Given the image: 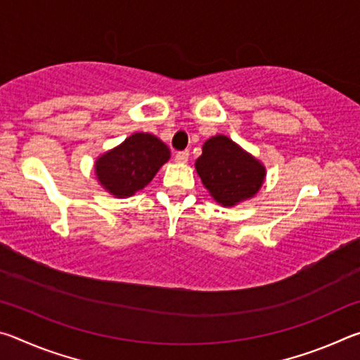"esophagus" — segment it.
<instances>
[{"instance_id": "obj_1", "label": "esophagus", "mask_w": 360, "mask_h": 360, "mask_svg": "<svg viewBox=\"0 0 360 360\" xmlns=\"http://www.w3.org/2000/svg\"><path fill=\"white\" fill-rule=\"evenodd\" d=\"M188 160V152L184 150V152H178V154L174 155V162L178 163H187Z\"/></svg>"}]
</instances>
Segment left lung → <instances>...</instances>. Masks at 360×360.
<instances>
[{"mask_svg": "<svg viewBox=\"0 0 360 360\" xmlns=\"http://www.w3.org/2000/svg\"><path fill=\"white\" fill-rule=\"evenodd\" d=\"M195 169L214 202L233 208L254 198L264 184L266 168L259 158L225 135L206 139Z\"/></svg>", "mask_w": 360, "mask_h": 360, "instance_id": "1", "label": "left lung"}]
</instances>
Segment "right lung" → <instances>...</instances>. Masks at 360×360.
I'll list each match as a JSON object with an SVG mask.
<instances>
[{
    "mask_svg": "<svg viewBox=\"0 0 360 360\" xmlns=\"http://www.w3.org/2000/svg\"><path fill=\"white\" fill-rule=\"evenodd\" d=\"M172 157L168 146L150 133H133L125 141L96 157L98 184L115 198H127L154 179Z\"/></svg>",
    "mask_w": 360,
    "mask_h": 360,
    "instance_id": "1",
    "label": "right lung"
}]
</instances>
